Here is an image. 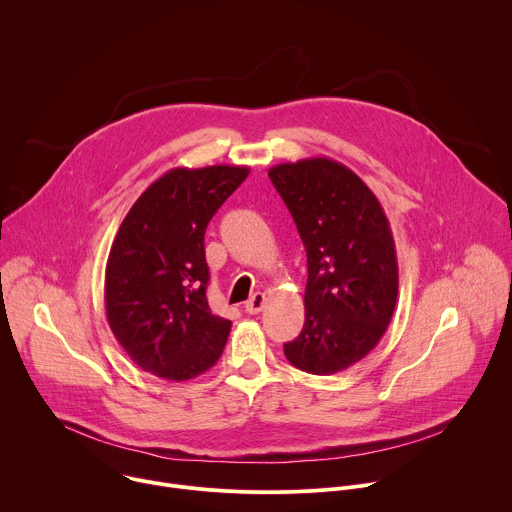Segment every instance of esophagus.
<instances>
[{"label":"esophagus","instance_id":"34e87169","mask_svg":"<svg viewBox=\"0 0 512 512\" xmlns=\"http://www.w3.org/2000/svg\"><path fill=\"white\" fill-rule=\"evenodd\" d=\"M265 302H267L265 294H255V296L245 304V312H247V314H259V312L265 308Z\"/></svg>","mask_w":512,"mask_h":512}]
</instances>
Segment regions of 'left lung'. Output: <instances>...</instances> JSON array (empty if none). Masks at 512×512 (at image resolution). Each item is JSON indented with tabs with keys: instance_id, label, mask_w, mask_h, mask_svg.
<instances>
[{
	"instance_id": "left-lung-1",
	"label": "left lung",
	"mask_w": 512,
	"mask_h": 512,
	"mask_svg": "<svg viewBox=\"0 0 512 512\" xmlns=\"http://www.w3.org/2000/svg\"><path fill=\"white\" fill-rule=\"evenodd\" d=\"M269 178L308 255L304 330L283 352L310 375L340 373L379 344L395 312L399 267L385 210L330 158L277 164Z\"/></svg>"
}]
</instances>
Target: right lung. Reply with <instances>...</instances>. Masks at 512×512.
Segmentation results:
<instances>
[{
  "instance_id": "right-lung-1",
  "label": "right lung",
  "mask_w": 512,
  "mask_h": 512,
  "mask_svg": "<svg viewBox=\"0 0 512 512\" xmlns=\"http://www.w3.org/2000/svg\"><path fill=\"white\" fill-rule=\"evenodd\" d=\"M247 166L174 168L135 200L105 267L111 332L145 373L188 381L221 358L231 320L208 308L204 231Z\"/></svg>"
}]
</instances>
